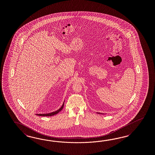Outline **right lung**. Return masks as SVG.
<instances>
[{
	"label": "right lung",
	"instance_id": "right-lung-1",
	"mask_svg": "<svg viewBox=\"0 0 155 155\" xmlns=\"http://www.w3.org/2000/svg\"><path fill=\"white\" fill-rule=\"evenodd\" d=\"M64 107V104H63V105L62 106V107H61V108H60L59 110H58L57 111H54V112H53L52 113H49V114H36L37 115H38V116H42V117H51V116H53V115H56L57 114H58V113H59L60 111H61V110H62V109Z\"/></svg>",
	"mask_w": 155,
	"mask_h": 155
}]
</instances>
